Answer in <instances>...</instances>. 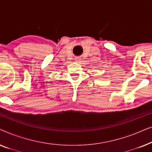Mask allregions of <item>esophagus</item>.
Listing matches in <instances>:
<instances>
[{"label":"esophagus","mask_w":152,"mask_h":152,"mask_svg":"<svg viewBox=\"0 0 152 152\" xmlns=\"http://www.w3.org/2000/svg\"><path fill=\"white\" fill-rule=\"evenodd\" d=\"M75 60H76V61L79 62V61H80V57H76V58H75Z\"/></svg>","instance_id":"esophagus-1"}]
</instances>
